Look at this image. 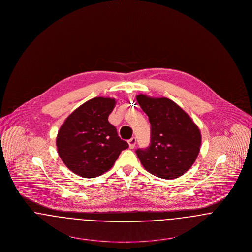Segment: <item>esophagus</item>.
<instances>
[{"instance_id": "esophagus-1", "label": "esophagus", "mask_w": 252, "mask_h": 252, "mask_svg": "<svg viewBox=\"0 0 252 252\" xmlns=\"http://www.w3.org/2000/svg\"><path fill=\"white\" fill-rule=\"evenodd\" d=\"M128 143H129V147H130L131 149L135 148V146H136V143H137V138H136L135 137H133L132 138H130V139L128 140Z\"/></svg>"}]
</instances>
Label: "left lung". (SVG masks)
Instances as JSON below:
<instances>
[{
  "mask_svg": "<svg viewBox=\"0 0 252 252\" xmlns=\"http://www.w3.org/2000/svg\"><path fill=\"white\" fill-rule=\"evenodd\" d=\"M137 103L151 124V143L137 149L143 167L162 179H175L196 160L201 134L197 125L175 102L168 98L137 96Z\"/></svg>",
  "mask_w": 252,
  "mask_h": 252,
  "instance_id": "obj_1",
  "label": "left lung"
}]
</instances>
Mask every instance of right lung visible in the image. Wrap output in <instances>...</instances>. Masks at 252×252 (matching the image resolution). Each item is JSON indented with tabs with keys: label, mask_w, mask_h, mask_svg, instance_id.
<instances>
[{
	"label": "right lung",
	"mask_w": 252,
	"mask_h": 252,
	"mask_svg": "<svg viewBox=\"0 0 252 252\" xmlns=\"http://www.w3.org/2000/svg\"><path fill=\"white\" fill-rule=\"evenodd\" d=\"M115 104V98L95 97L76 109L61 126L56 141L58 153L75 174L84 178L100 176L129 147L108 120Z\"/></svg>",
	"instance_id": "right-lung-1"
}]
</instances>
